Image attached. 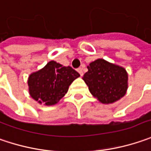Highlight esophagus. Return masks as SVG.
Masks as SVG:
<instances>
[{"label":"esophagus","mask_w":151,"mask_h":151,"mask_svg":"<svg viewBox=\"0 0 151 151\" xmlns=\"http://www.w3.org/2000/svg\"><path fill=\"white\" fill-rule=\"evenodd\" d=\"M78 72L79 73V74H80V76L83 75V71L82 68H79L78 69Z\"/></svg>","instance_id":"1"}]
</instances>
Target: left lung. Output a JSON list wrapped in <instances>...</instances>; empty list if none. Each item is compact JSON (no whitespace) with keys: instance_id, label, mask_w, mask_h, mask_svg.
Segmentation results:
<instances>
[{"instance_id":"8db88e82","label":"left lung","mask_w":151,"mask_h":151,"mask_svg":"<svg viewBox=\"0 0 151 151\" xmlns=\"http://www.w3.org/2000/svg\"><path fill=\"white\" fill-rule=\"evenodd\" d=\"M83 77L92 95L103 104H111L123 97L128 89V73L122 67L97 59L87 67Z\"/></svg>"}]
</instances>
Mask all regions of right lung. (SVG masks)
Instances as JSON below:
<instances>
[{"label": "right lung", "instance_id": "right-lung-1", "mask_svg": "<svg viewBox=\"0 0 151 151\" xmlns=\"http://www.w3.org/2000/svg\"><path fill=\"white\" fill-rule=\"evenodd\" d=\"M79 76L71 67H63L55 61H50L42 69L29 75V95L40 104L55 105L67 94L70 84Z\"/></svg>", "mask_w": 151, "mask_h": 151}]
</instances>
